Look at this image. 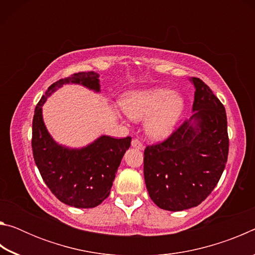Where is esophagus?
I'll return each mask as SVG.
<instances>
[{"instance_id": "esophagus-1", "label": "esophagus", "mask_w": 255, "mask_h": 255, "mask_svg": "<svg viewBox=\"0 0 255 255\" xmlns=\"http://www.w3.org/2000/svg\"><path fill=\"white\" fill-rule=\"evenodd\" d=\"M131 146L132 147H135L136 149H143L144 146L143 144H141V141L139 139H137V138H135V139L131 140Z\"/></svg>"}]
</instances>
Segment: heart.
Instances as JSON below:
<instances>
[{
	"label": "heart",
	"instance_id": "obj_1",
	"mask_svg": "<svg viewBox=\"0 0 255 255\" xmlns=\"http://www.w3.org/2000/svg\"><path fill=\"white\" fill-rule=\"evenodd\" d=\"M120 107L131 120H145L146 131L153 139H164L173 130L183 112V98L169 89L155 88L131 91L120 99Z\"/></svg>",
	"mask_w": 255,
	"mask_h": 255
}]
</instances>
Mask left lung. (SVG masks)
Returning <instances> with one entry per match:
<instances>
[{
    "label": "left lung",
    "mask_w": 255,
    "mask_h": 255,
    "mask_svg": "<svg viewBox=\"0 0 255 255\" xmlns=\"http://www.w3.org/2000/svg\"><path fill=\"white\" fill-rule=\"evenodd\" d=\"M195 114L162 143L144 152L148 195L159 208L181 211L200 205L217 185L228 156L226 111L209 86L198 77Z\"/></svg>",
    "instance_id": "left-lung-1"
}]
</instances>
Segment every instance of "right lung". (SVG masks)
Instances as JSON below:
<instances>
[{
	"mask_svg": "<svg viewBox=\"0 0 255 255\" xmlns=\"http://www.w3.org/2000/svg\"><path fill=\"white\" fill-rule=\"evenodd\" d=\"M80 84L100 92L96 72H80L51 84L34 109L32 120V153L47 187L58 200L75 208H93L110 195V190L131 137L100 136L82 148L59 145L47 130L42 106L47 98L64 84Z\"/></svg>",
	"mask_w": 255,
	"mask_h": 255,
	"instance_id": "obj_1",
	"label": "right lung"
}]
</instances>
